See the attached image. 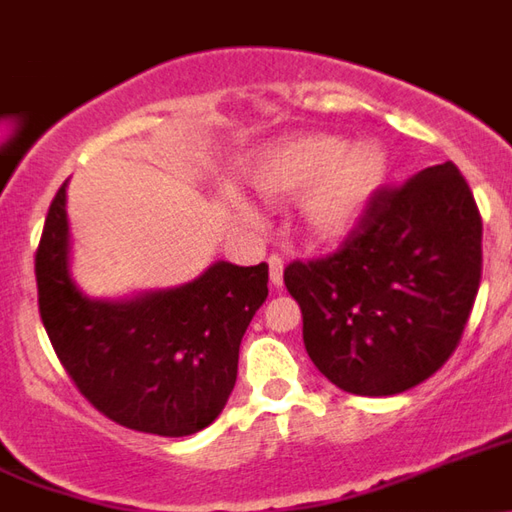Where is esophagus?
I'll return each instance as SVG.
<instances>
[{"label":"esophagus","instance_id":"obj_1","mask_svg":"<svg viewBox=\"0 0 512 512\" xmlns=\"http://www.w3.org/2000/svg\"><path fill=\"white\" fill-rule=\"evenodd\" d=\"M268 268H271V283L276 288L283 286V258L268 256Z\"/></svg>","mask_w":512,"mask_h":512}]
</instances>
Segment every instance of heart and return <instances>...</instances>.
Here are the masks:
<instances>
[{
    "label": "heart",
    "instance_id": "heart-1",
    "mask_svg": "<svg viewBox=\"0 0 512 512\" xmlns=\"http://www.w3.org/2000/svg\"><path fill=\"white\" fill-rule=\"evenodd\" d=\"M391 169L378 139L346 144L336 134H296L258 151L249 184L266 201L301 196L303 226L323 244L348 239L376 204ZM229 206L244 224H258V211L244 196L229 194Z\"/></svg>",
    "mask_w": 512,
    "mask_h": 512
}]
</instances>
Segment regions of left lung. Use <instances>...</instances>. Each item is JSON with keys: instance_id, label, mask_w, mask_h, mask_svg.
I'll use <instances>...</instances> for the list:
<instances>
[{"instance_id": "1", "label": "left lung", "mask_w": 512, "mask_h": 512, "mask_svg": "<svg viewBox=\"0 0 512 512\" xmlns=\"http://www.w3.org/2000/svg\"><path fill=\"white\" fill-rule=\"evenodd\" d=\"M483 221L453 161L383 189L336 254L283 271L313 366L341 391L396 396L458 346L483 268Z\"/></svg>"}]
</instances>
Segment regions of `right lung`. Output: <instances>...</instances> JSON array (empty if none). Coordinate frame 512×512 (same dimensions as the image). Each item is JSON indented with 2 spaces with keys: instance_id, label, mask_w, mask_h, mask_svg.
Returning <instances> with one entry per match:
<instances>
[{
  "instance_id": "add662e5",
  "label": "right lung",
  "mask_w": 512,
  "mask_h": 512,
  "mask_svg": "<svg viewBox=\"0 0 512 512\" xmlns=\"http://www.w3.org/2000/svg\"><path fill=\"white\" fill-rule=\"evenodd\" d=\"M47 336L82 396L119 426L181 438L224 411L239 346L268 296V266L216 261L194 281L131 298H89L69 271L67 184L34 258Z\"/></svg>"
}]
</instances>
